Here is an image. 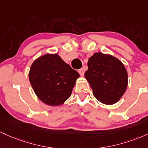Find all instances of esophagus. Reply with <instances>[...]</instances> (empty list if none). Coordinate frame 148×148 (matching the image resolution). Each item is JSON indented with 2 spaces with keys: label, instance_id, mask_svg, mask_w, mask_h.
<instances>
[{
  "label": "esophagus",
  "instance_id": "obj_1",
  "mask_svg": "<svg viewBox=\"0 0 148 148\" xmlns=\"http://www.w3.org/2000/svg\"><path fill=\"white\" fill-rule=\"evenodd\" d=\"M78 73L81 76H84V69H79L78 71Z\"/></svg>",
  "mask_w": 148,
  "mask_h": 148
}]
</instances>
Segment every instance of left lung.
I'll return each mask as SVG.
<instances>
[{"mask_svg":"<svg viewBox=\"0 0 148 148\" xmlns=\"http://www.w3.org/2000/svg\"><path fill=\"white\" fill-rule=\"evenodd\" d=\"M84 77L98 101L106 105L118 102L126 92L128 73L117 58L102 52H96L89 59Z\"/></svg>","mask_w":148,"mask_h":148,"instance_id":"obj_1","label":"left lung"}]
</instances>
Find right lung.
Segmentation results:
<instances>
[{
	"instance_id": "add662e5",
	"label": "right lung",
	"mask_w": 148,
	"mask_h": 148,
	"mask_svg": "<svg viewBox=\"0 0 148 148\" xmlns=\"http://www.w3.org/2000/svg\"><path fill=\"white\" fill-rule=\"evenodd\" d=\"M78 73L58 54L47 53L31 64L29 78L37 97L50 106L62 105L71 96Z\"/></svg>"
}]
</instances>
